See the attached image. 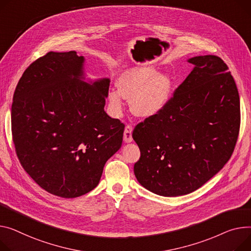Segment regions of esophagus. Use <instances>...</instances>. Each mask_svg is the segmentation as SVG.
I'll return each instance as SVG.
<instances>
[{"label":"esophagus","instance_id":"esophagus-1","mask_svg":"<svg viewBox=\"0 0 251 251\" xmlns=\"http://www.w3.org/2000/svg\"><path fill=\"white\" fill-rule=\"evenodd\" d=\"M132 131H133V127L131 125H127L125 127V130H124V141L126 143H130L133 141V138H132Z\"/></svg>","mask_w":251,"mask_h":251}]
</instances>
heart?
<instances>
[{
    "label": "heart",
    "instance_id": "obj_1",
    "mask_svg": "<svg viewBox=\"0 0 251 251\" xmlns=\"http://www.w3.org/2000/svg\"><path fill=\"white\" fill-rule=\"evenodd\" d=\"M118 91L108 95L111 110L120 115L124 99H131V111L139 117H150L159 113L168 104L172 95L173 81L169 75L157 74L150 68L124 72L116 81Z\"/></svg>",
    "mask_w": 251,
    "mask_h": 251
}]
</instances>
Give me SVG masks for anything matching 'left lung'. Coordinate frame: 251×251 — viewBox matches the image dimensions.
Masks as SVG:
<instances>
[{"instance_id":"left-lung-1","label":"left lung","mask_w":251,"mask_h":251,"mask_svg":"<svg viewBox=\"0 0 251 251\" xmlns=\"http://www.w3.org/2000/svg\"><path fill=\"white\" fill-rule=\"evenodd\" d=\"M188 61L194 69L174 97L132 133L140 149L134 175L163 197L190 194L222 170L240 128L239 94L227 64L216 55Z\"/></svg>"}]
</instances>
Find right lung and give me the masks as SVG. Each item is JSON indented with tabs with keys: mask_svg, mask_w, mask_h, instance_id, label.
Here are the masks:
<instances>
[{
	"mask_svg": "<svg viewBox=\"0 0 251 251\" xmlns=\"http://www.w3.org/2000/svg\"><path fill=\"white\" fill-rule=\"evenodd\" d=\"M83 62L75 51H50L28 66L13 97L17 156L37 185L61 198L95 189L123 140L124 124L104 110L110 79L83 81Z\"/></svg>",
	"mask_w": 251,
	"mask_h": 251,
	"instance_id": "add662e5",
	"label": "right lung"
}]
</instances>
